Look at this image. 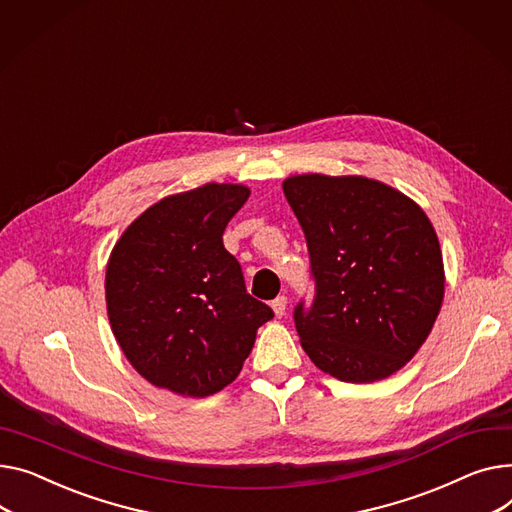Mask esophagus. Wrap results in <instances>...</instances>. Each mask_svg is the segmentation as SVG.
<instances>
[{
	"label": "esophagus",
	"mask_w": 512,
	"mask_h": 512,
	"mask_svg": "<svg viewBox=\"0 0 512 512\" xmlns=\"http://www.w3.org/2000/svg\"><path fill=\"white\" fill-rule=\"evenodd\" d=\"M271 309H274L276 317H284L286 309H288V298L286 296H278L276 300H271Z\"/></svg>",
	"instance_id": "obj_1"
}]
</instances>
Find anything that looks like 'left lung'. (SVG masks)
I'll use <instances>...</instances> for the list:
<instances>
[{"label": "left lung", "instance_id": "obj_1", "mask_svg": "<svg viewBox=\"0 0 512 512\" xmlns=\"http://www.w3.org/2000/svg\"><path fill=\"white\" fill-rule=\"evenodd\" d=\"M311 255L315 300L294 323L313 364L346 383H374L410 362L440 313L445 265L414 199L366 177L284 181Z\"/></svg>", "mask_w": 512, "mask_h": 512}]
</instances>
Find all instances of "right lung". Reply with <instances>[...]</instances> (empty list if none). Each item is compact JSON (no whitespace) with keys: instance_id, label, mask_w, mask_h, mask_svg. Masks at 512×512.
Listing matches in <instances>:
<instances>
[{"instance_id":"right-lung-1","label":"right lung","mask_w":512,"mask_h":512,"mask_svg":"<svg viewBox=\"0 0 512 512\" xmlns=\"http://www.w3.org/2000/svg\"><path fill=\"white\" fill-rule=\"evenodd\" d=\"M249 187L206 183L168 195L115 243L105 278L107 315L125 358L154 387L208 397L230 385L274 317L249 296L224 249Z\"/></svg>"}]
</instances>
